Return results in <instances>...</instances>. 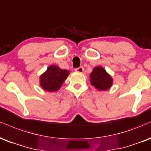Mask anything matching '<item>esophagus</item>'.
<instances>
[{"mask_svg": "<svg viewBox=\"0 0 151 151\" xmlns=\"http://www.w3.org/2000/svg\"><path fill=\"white\" fill-rule=\"evenodd\" d=\"M83 70H84V68H83V66H80L78 68H75V71L78 73H83Z\"/></svg>", "mask_w": 151, "mask_h": 151, "instance_id": "obj_1", "label": "esophagus"}]
</instances>
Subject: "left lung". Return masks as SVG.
I'll list each match as a JSON object with an SVG mask.
<instances>
[{"instance_id": "1", "label": "left lung", "mask_w": 151, "mask_h": 151, "mask_svg": "<svg viewBox=\"0 0 151 151\" xmlns=\"http://www.w3.org/2000/svg\"><path fill=\"white\" fill-rule=\"evenodd\" d=\"M90 77L92 86L99 90H107L112 86V78L102 67L94 68Z\"/></svg>"}]
</instances>
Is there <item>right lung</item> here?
Returning a JSON list of instances; mask_svg holds the SVG:
<instances>
[{
	"mask_svg": "<svg viewBox=\"0 0 151 151\" xmlns=\"http://www.w3.org/2000/svg\"><path fill=\"white\" fill-rule=\"evenodd\" d=\"M68 74V70L59 68L56 65H50L47 71L40 76V86L48 92L57 91Z\"/></svg>",
	"mask_w": 151,
	"mask_h": 151,
	"instance_id": "add662e5",
	"label": "right lung"
}]
</instances>
